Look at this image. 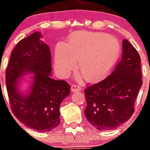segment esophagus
<instances>
[{"instance_id":"obj_1","label":"esophagus","mask_w":150,"mask_h":150,"mask_svg":"<svg viewBox=\"0 0 150 150\" xmlns=\"http://www.w3.org/2000/svg\"><path fill=\"white\" fill-rule=\"evenodd\" d=\"M81 90V86L78 85H75V84H72L71 86V91L72 92H77V91H80Z\"/></svg>"}]
</instances>
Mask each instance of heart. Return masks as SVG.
I'll use <instances>...</instances> for the list:
<instances>
[{"label": "heart", "mask_w": 150, "mask_h": 150, "mask_svg": "<svg viewBox=\"0 0 150 150\" xmlns=\"http://www.w3.org/2000/svg\"><path fill=\"white\" fill-rule=\"evenodd\" d=\"M120 54L118 40L103 33H74L67 45L59 44L55 50L58 73L66 77L75 68L84 78L94 80L105 75L115 64Z\"/></svg>", "instance_id": "obj_1"}]
</instances>
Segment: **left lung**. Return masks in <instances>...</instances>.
I'll use <instances>...</instances> for the list:
<instances>
[{
	"label": "left lung",
	"mask_w": 150,
	"mask_h": 150,
	"mask_svg": "<svg viewBox=\"0 0 150 150\" xmlns=\"http://www.w3.org/2000/svg\"><path fill=\"white\" fill-rule=\"evenodd\" d=\"M122 56L115 69L104 80L86 88L87 120L100 130L115 129L127 122L142 83L141 58L127 40L122 41Z\"/></svg>",
	"instance_id": "left-lung-1"
}]
</instances>
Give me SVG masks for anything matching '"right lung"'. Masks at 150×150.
Instances as JSON below:
<instances>
[{
  "label": "right lung",
  "mask_w": 150,
  "mask_h": 150,
  "mask_svg": "<svg viewBox=\"0 0 150 150\" xmlns=\"http://www.w3.org/2000/svg\"><path fill=\"white\" fill-rule=\"evenodd\" d=\"M41 37L40 32H34L17 43L6 70V85L17 120L30 129L48 132L60 123L59 108L70 86L50 77L51 54ZM28 72L35 74L33 82L29 93L23 95L18 89V79Z\"/></svg>",
  "instance_id": "right-lung-1"
}]
</instances>
